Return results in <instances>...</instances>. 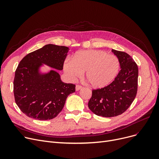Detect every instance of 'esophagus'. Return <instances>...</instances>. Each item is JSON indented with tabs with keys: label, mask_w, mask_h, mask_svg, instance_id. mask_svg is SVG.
Segmentation results:
<instances>
[{
	"label": "esophagus",
	"mask_w": 159,
	"mask_h": 159,
	"mask_svg": "<svg viewBox=\"0 0 159 159\" xmlns=\"http://www.w3.org/2000/svg\"><path fill=\"white\" fill-rule=\"evenodd\" d=\"M82 86H80V85H79V84L76 85V87H75V89H76V91H79V90H80V89H82Z\"/></svg>",
	"instance_id": "obj_1"
}]
</instances>
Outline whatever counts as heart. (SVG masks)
<instances>
[{"mask_svg": "<svg viewBox=\"0 0 159 159\" xmlns=\"http://www.w3.org/2000/svg\"><path fill=\"white\" fill-rule=\"evenodd\" d=\"M119 68L117 57L101 50L77 52L71 62H67L64 65V72L70 79H76L85 72V79L95 88L110 84L117 75Z\"/></svg>", "mask_w": 159, "mask_h": 159, "instance_id": "obj_1", "label": "heart"}]
</instances>
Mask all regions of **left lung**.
I'll return each instance as SVG.
<instances>
[{
	"label": "left lung",
	"mask_w": 159,
	"mask_h": 159,
	"mask_svg": "<svg viewBox=\"0 0 159 159\" xmlns=\"http://www.w3.org/2000/svg\"><path fill=\"white\" fill-rule=\"evenodd\" d=\"M119 61L120 71L107 86L92 90L88 102L89 110L98 116L113 117L126 111L136 97L139 70L128 53L112 49Z\"/></svg>",
	"instance_id": "left-lung-1"
}]
</instances>
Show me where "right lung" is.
I'll list each match as a JSON object with an SVG mask.
<instances>
[{"instance_id":"add662e5","label":"right lung","mask_w":159,"mask_h":159,"mask_svg":"<svg viewBox=\"0 0 159 159\" xmlns=\"http://www.w3.org/2000/svg\"><path fill=\"white\" fill-rule=\"evenodd\" d=\"M68 48L48 44L31 52L20 61L13 80L15 101L21 111L39 120H51L58 115L75 85L66 84L55 71L40 75L37 70L44 63L57 70L63 69Z\"/></svg>"}]
</instances>
